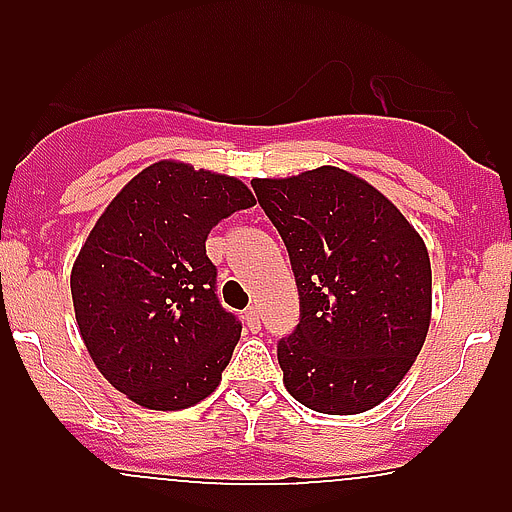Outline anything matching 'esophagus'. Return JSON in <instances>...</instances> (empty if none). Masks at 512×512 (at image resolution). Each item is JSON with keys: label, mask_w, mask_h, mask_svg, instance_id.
I'll return each instance as SVG.
<instances>
[{"label": "esophagus", "mask_w": 512, "mask_h": 512, "mask_svg": "<svg viewBox=\"0 0 512 512\" xmlns=\"http://www.w3.org/2000/svg\"><path fill=\"white\" fill-rule=\"evenodd\" d=\"M245 324L250 332H260V312H257V307H250L245 312Z\"/></svg>", "instance_id": "obj_1"}]
</instances>
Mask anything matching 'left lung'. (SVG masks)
<instances>
[{
	"mask_svg": "<svg viewBox=\"0 0 512 512\" xmlns=\"http://www.w3.org/2000/svg\"><path fill=\"white\" fill-rule=\"evenodd\" d=\"M252 188L299 289V324L277 347L287 391L319 414L374 409L426 342V242L381 190L337 165L255 178Z\"/></svg>",
	"mask_w": 512,
	"mask_h": 512,
	"instance_id": "left-lung-1",
	"label": "left lung"
}]
</instances>
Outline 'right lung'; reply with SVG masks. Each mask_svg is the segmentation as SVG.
Listing matches in <instances>:
<instances>
[{"label": "right lung", "mask_w": 512, "mask_h": 512, "mask_svg": "<svg viewBox=\"0 0 512 512\" xmlns=\"http://www.w3.org/2000/svg\"><path fill=\"white\" fill-rule=\"evenodd\" d=\"M255 205L235 175L158 160L128 180L71 267L86 352L133 404L180 411L218 389L240 322L215 297L205 240Z\"/></svg>", "instance_id": "obj_1"}]
</instances>
